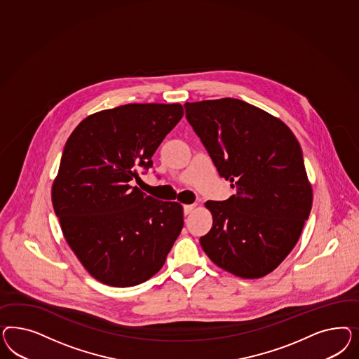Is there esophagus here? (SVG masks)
Returning <instances> with one entry per match:
<instances>
[{"instance_id":"obj_1","label":"esophagus","mask_w":359,"mask_h":359,"mask_svg":"<svg viewBox=\"0 0 359 359\" xmlns=\"http://www.w3.org/2000/svg\"><path fill=\"white\" fill-rule=\"evenodd\" d=\"M195 204H189V205H184L183 210H184V215H189L194 209H195Z\"/></svg>"}]
</instances>
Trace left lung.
Listing matches in <instances>:
<instances>
[{
  "label": "left lung",
  "mask_w": 359,
  "mask_h": 359,
  "mask_svg": "<svg viewBox=\"0 0 359 359\" xmlns=\"http://www.w3.org/2000/svg\"><path fill=\"white\" fill-rule=\"evenodd\" d=\"M185 117L236 195L205 203L210 261L243 279L273 271L294 249L312 208L303 151L282 121L237 98L187 102Z\"/></svg>",
  "instance_id": "1"
}]
</instances>
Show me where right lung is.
Here are the masks:
<instances>
[{
	"label": "right lung",
	"instance_id": "1",
	"mask_svg": "<svg viewBox=\"0 0 359 359\" xmlns=\"http://www.w3.org/2000/svg\"><path fill=\"white\" fill-rule=\"evenodd\" d=\"M183 117L180 104H128L95 113L65 142L53 185L65 238L98 282L131 287L163 267L184 219L179 203L131 182Z\"/></svg>",
	"mask_w": 359,
	"mask_h": 359
}]
</instances>
